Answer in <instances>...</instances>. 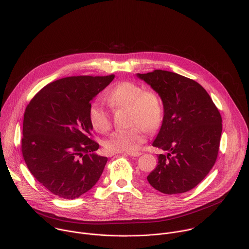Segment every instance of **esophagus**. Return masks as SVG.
I'll use <instances>...</instances> for the list:
<instances>
[{
    "label": "esophagus",
    "instance_id": "esophagus-1",
    "mask_svg": "<svg viewBox=\"0 0 249 249\" xmlns=\"http://www.w3.org/2000/svg\"><path fill=\"white\" fill-rule=\"evenodd\" d=\"M127 154L131 157H139L140 155H142V152H131V153H127Z\"/></svg>",
    "mask_w": 249,
    "mask_h": 249
}]
</instances>
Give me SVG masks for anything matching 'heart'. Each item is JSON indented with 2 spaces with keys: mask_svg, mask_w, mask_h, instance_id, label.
<instances>
[{
  "mask_svg": "<svg viewBox=\"0 0 249 249\" xmlns=\"http://www.w3.org/2000/svg\"><path fill=\"white\" fill-rule=\"evenodd\" d=\"M106 101L114 109L127 108V130L116 131L104 142L105 149L109 153L135 152L146 141V130H157L163 121V105L157 92L143 90L138 83L122 81L117 83L106 95ZM90 123L98 133L110 129L108 113L102 104L93 103L89 108Z\"/></svg>",
  "mask_w": 249,
  "mask_h": 249,
  "instance_id": "b5f03b06",
  "label": "heart"
}]
</instances>
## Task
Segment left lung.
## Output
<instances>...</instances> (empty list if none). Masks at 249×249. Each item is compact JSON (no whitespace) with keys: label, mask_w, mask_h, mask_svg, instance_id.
Wrapping results in <instances>:
<instances>
[{"label":"left lung","mask_w":249,"mask_h":249,"mask_svg":"<svg viewBox=\"0 0 249 249\" xmlns=\"http://www.w3.org/2000/svg\"><path fill=\"white\" fill-rule=\"evenodd\" d=\"M160 96L164 116L152 142L167 154L158 155L147 181L169 195L197 186L213 167L222 133V118L208 92L195 80L155 70L137 73Z\"/></svg>","instance_id":"1"}]
</instances>
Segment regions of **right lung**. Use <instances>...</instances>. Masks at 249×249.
Returning <instances> with one entry per match:
<instances>
[{"label": "right lung", "instance_id": "right-lung-1", "mask_svg": "<svg viewBox=\"0 0 249 249\" xmlns=\"http://www.w3.org/2000/svg\"><path fill=\"white\" fill-rule=\"evenodd\" d=\"M114 78L70 76L43 87L24 113L22 154L35 178L54 195L79 198L98 182L107 158L89 137L93 99Z\"/></svg>", "mask_w": 249, "mask_h": 249}]
</instances>
